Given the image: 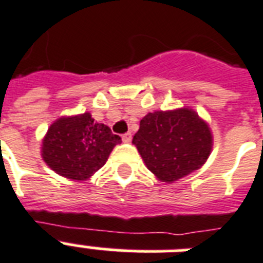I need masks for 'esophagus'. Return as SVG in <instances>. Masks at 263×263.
Returning a JSON list of instances; mask_svg holds the SVG:
<instances>
[{"label":"esophagus","instance_id":"34e87169","mask_svg":"<svg viewBox=\"0 0 263 263\" xmlns=\"http://www.w3.org/2000/svg\"><path fill=\"white\" fill-rule=\"evenodd\" d=\"M132 140V134L131 132H125L124 135H123V142L124 143H129Z\"/></svg>","mask_w":263,"mask_h":263}]
</instances>
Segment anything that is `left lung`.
Listing matches in <instances>:
<instances>
[{"label": "left lung", "instance_id": "1", "mask_svg": "<svg viewBox=\"0 0 263 263\" xmlns=\"http://www.w3.org/2000/svg\"><path fill=\"white\" fill-rule=\"evenodd\" d=\"M132 143L151 173L173 183L204 164L213 136L195 112L182 108L145 115Z\"/></svg>", "mask_w": 263, "mask_h": 263}]
</instances>
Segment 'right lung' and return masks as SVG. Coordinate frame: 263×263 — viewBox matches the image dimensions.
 I'll return each instance as SVG.
<instances>
[{
	"instance_id": "1",
	"label": "right lung",
	"mask_w": 263,
	"mask_h": 263,
	"mask_svg": "<svg viewBox=\"0 0 263 263\" xmlns=\"http://www.w3.org/2000/svg\"><path fill=\"white\" fill-rule=\"evenodd\" d=\"M119 143L120 136L112 134L108 125L95 123L85 112L61 118L50 125L43 142V158L61 176L84 180L105 164Z\"/></svg>"
}]
</instances>
